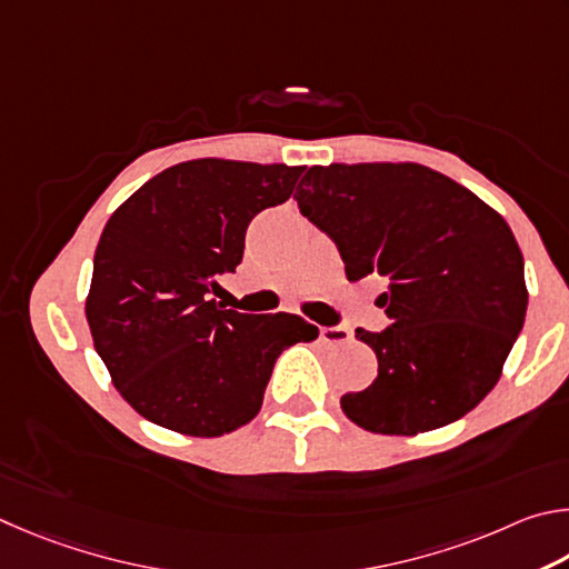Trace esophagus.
I'll list each match as a JSON object with an SVG mask.
<instances>
[{
    "label": "esophagus",
    "mask_w": 569,
    "mask_h": 569,
    "mask_svg": "<svg viewBox=\"0 0 569 569\" xmlns=\"http://www.w3.org/2000/svg\"><path fill=\"white\" fill-rule=\"evenodd\" d=\"M320 340L327 345L352 342V332L347 327H320Z\"/></svg>",
    "instance_id": "esophagus-1"
}]
</instances>
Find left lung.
Returning a JSON list of instances; mask_svg holds the SVG:
<instances>
[{
	"instance_id": "left-lung-1",
	"label": "left lung",
	"mask_w": 569,
	"mask_h": 569,
	"mask_svg": "<svg viewBox=\"0 0 569 569\" xmlns=\"http://www.w3.org/2000/svg\"><path fill=\"white\" fill-rule=\"evenodd\" d=\"M300 212L335 239L345 274H380L392 325L357 330L377 377L342 395L375 435L412 437L460 420L500 380L527 312L525 259L510 224L470 189L417 162L310 167Z\"/></svg>"
}]
</instances>
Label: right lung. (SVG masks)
Here are the masks:
<instances>
[{"mask_svg": "<svg viewBox=\"0 0 569 569\" xmlns=\"http://www.w3.org/2000/svg\"><path fill=\"white\" fill-rule=\"evenodd\" d=\"M302 167L189 159L114 209L94 252L87 322L117 392L189 437L252 422L277 357L317 340L300 315H244L209 300L242 262L254 214L292 197Z\"/></svg>", "mask_w": 569, "mask_h": 569, "instance_id": "1", "label": "right lung"}]
</instances>
